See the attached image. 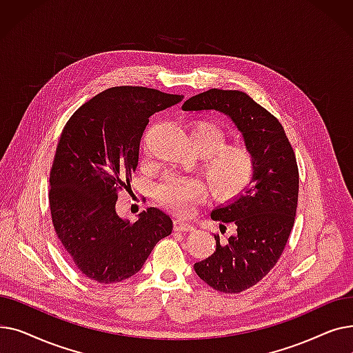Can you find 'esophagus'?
Instances as JSON below:
<instances>
[{
	"mask_svg": "<svg viewBox=\"0 0 353 353\" xmlns=\"http://www.w3.org/2000/svg\"><path fill=\"white\" fill-rule=\"evenodd\" d=\"M173 226H174L176 232H193L194 230V226L184 219H176Z\"/></svg>",
	"mask_w": 353,
	"mask_h": 353,
	"instance_id": "34e87169",
	"label": "esophagus"
}]
</instances>
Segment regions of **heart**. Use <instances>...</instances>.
Returning <instances> with one entry per match:
<instances>
[{
    "instance_id": "obj_1",
    "label": "heart",
    "mask_w": 353,
    "mask_h": 353,
    "mask_svg": "<svg viewBox=\"0 0 353 353\" xmlns=\"http://www.w3.org/2000/svg\"><path fill=\"white\" fill-rule=\"evenodd\" d=\"M193 150L203 157L205 174L214 199L229 201L242 194L254 180L257 157L246 143L226 144L225 130L212 121H199L188 134ZM206 196V188L199 179L167 174L154 189L161 206L174 213L186 214L193 205Z\"/></svg>"
}]
</instances>
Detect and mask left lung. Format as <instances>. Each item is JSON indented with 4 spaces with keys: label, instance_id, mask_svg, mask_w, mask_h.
I'll return each mask as SVG.
<instances>
[{
    "label": "left lung",
    "instance_id": "8db88e82",
    "mask_svg": "<svg viewBox=\"0 0 353 353\" xmlns=\"http://www.w3.org/2000/svg\"><path fill=\"white\" fill-rule=\"evenodd\" d=\"M184 111H217L232 120L257 157L253 183L239 197L221 203L210 217L220 229L233 225L228 242L194 263L203 282L219 292H243L270 272L281 257L298 208L299 172L282 124L246 92L212 88L189 99Z\"/></svg>",
    "mask_w": 353,
    "mask_h": 353
}]
</instances>
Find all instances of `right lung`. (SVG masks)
<instances>
[{
    "mask_svg": "<svg viewBox=\"0 0 353 353\" xmlns=\"http://www.w3.org/2000/svg\"><path fill=\"white\" fill-rule=\"evenodd\" d=\"M181 100L154 88L113 87L67 121L50 172V209L60 242L88 279H128L172 233L173 221L160 209L148 208L130 223L116 201L137 167L148 119Z\"/></svg>",
    "mask_w": 353,
    "mask_h": 353,
    "instance_id": "obj_1",
    "label": "right lung"
}]
</instances>
